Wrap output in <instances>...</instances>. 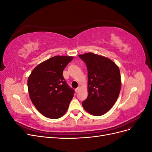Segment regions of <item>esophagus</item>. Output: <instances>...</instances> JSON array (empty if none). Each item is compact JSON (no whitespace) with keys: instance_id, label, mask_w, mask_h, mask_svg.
<instances>
[{"instance_id":"1","label":"esophagus","mask_w":152,"mask_h":152,"mask_svg":"<svg viewBox=\"0 0 152 152\" xmlns=\"http://www.w3.org/2000/svg\"><path fill=\"white\" fill-rule=\"evenodd\" d=\"M80 86H79V87H78L77 88L75 89L76 93H78V92H79V91H80Z\"/></svg>"}]
</instances>
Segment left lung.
<instances>
[{
  "instance_id": "left-lung-1",
  "label": "left lung",
  "mask_w": 152,
  "mask_h": 152,
  "mask_svg": "<svg viewBox=\"0 0 152 152\" xmlns=\"http://www.w3.org/2000/svg\"><path fill=\"white\" fill-rule=\"evenodd\" d=\"M88 71V96L82 103L87 112L101 116L112 108L121 89L118 66L111 59L93 53L79 55Z\"/></svg>"
}]
</instances>
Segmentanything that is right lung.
Returning <instances> with one entry per match:
<instances>
[{"label": "right lung", "instance_id": "obj_1", "mask_svg": "<svg viewBox=\"0 0 152 152\" xmlns=\"http://www.w3.org/2000/svg\"><path fill=\"white\" fill-rule=\"evenodd\" d=\"M73 56H56L37 66L28 77L30 98L45 117L56 119L67 111L74 91L67 85L63 72Z\"/></svg>", "mask_w": 152, "mask_h": 152}]
</instances>
